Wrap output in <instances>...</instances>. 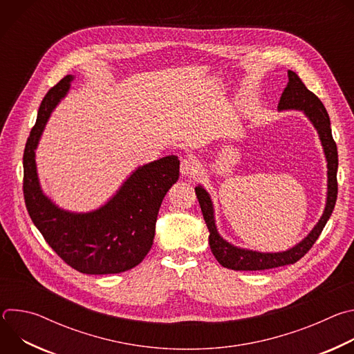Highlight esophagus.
<instances>
[{"label":"esophagus","instance_id":"34e87169","mask_svg":"<svg viewBox=\"0 0 354 354\" xmlns=\"http://www.w3.org/2000/svg\"><path fill=\"white\" fill-rule=\"evenodd\" d=\"M180 172L183 176H196L198 172V164L194 158L189 157L182 160L180 162Z\"/></svg>","mask_w":354,"mask_h":354}]
</instances>
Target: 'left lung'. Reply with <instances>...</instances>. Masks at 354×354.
Returning a JSON list of instances; mask_svg holds the SVG:
<instances>
[{"label":"left lung","mask_w":354,"mask_h":354,"mask_svg":"<svg viewBox=\"0 0 354 354\" xmlns=\"http://www.w3.org/2000/svg\"><path fill=\"white\" fill-rule=\"evenodd\" d=\"M279 109H297L304 111V113L310 118L315 129L318 130L325 157L328 161V200L325 212L319 220V223L314 227V230L310 232V235L301 241L294 248L286 250V252H277V254H262V252L255 250H246L239 249L236 246H232L227 241H224L220 234L217 232L216 224H214V216H213V203L210 200L209 193L201 187L196 186L194 192L198 200V205L203 213L206 225L209 228V243L212 248L213 255L218 261V263L224 268L232 269V270H266L273 269L279 266L292 265L297 261H299L304 257L307 252L313 248L315 241L319 238L325 224L328 223L337 197V148L336 142L332 137L330 130V120L329 115L324 106V104L319 100V97L311 92L306 84L301 81V78L291 70H288V82L284 88Z\"/></svg>","instance_id":"8db88e82"}]
</instances>
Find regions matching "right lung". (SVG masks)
<instances>
[{"label": "right lung", "instance_id": "obj_1", "mask_svg": "<svg viewBox=\"0 0 354 354\" xmlns=\"http://www.w3.org/2000/svg\"><path fill=\"white\" fill-rule=\"evenodd\" d=\"M66 75L44 95L24 151L26 210L46 242L73 269L85 274H113L136 268L156 235L158 212L167 192L179 178L175 156L140 167L108 203L86 214L60 210L40 190L35 148L41 130L70 89Z\"/></svg>", "mask_w": 354, "mask_h": 354}]
</instances>
